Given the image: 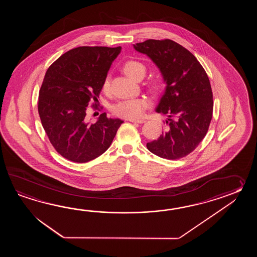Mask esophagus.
Wrapping results in <instances>:
<instances>
[{
  "label": "esophagus",
  "mask_w": 257,
  "mask_h": 257,
  "mask_svg": "<svg viewBox=\"0 0 257 257\" xmlns=\"http://www.w3.org/2000/svg\"><path fill=\"white\" fill-rule=\"evenodd\" d=\"M130 121L132 123H138V124H142V123L146 122L144 119H130Z\"/></svg>",
  "instance_id": "esophagus-1"
}]
</instances>
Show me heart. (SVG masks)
<instances>
[{"instance_id":"obj_1","label":"heart","mask_w":257,"mask_h":257,"mask_svg":"<svg viewBox=\"0 0 257 257\" xmlns=\"http://www.w3.org/2000/svg\"><path fill=\"white\" fill-rule=\"evenodd\" d=\"M123 71H125L126 75L131 77L133 80H142L146 74V67L145 65L138 61V60H127L123 66ZM161 82L154 81L151 83L150 88L153 92H158L161 89ZM110 88V78L106 76L104 78V82L102 83V89L104 92H108ZM150 106V101L147 98L126 99L120 101L116 104H113L111 107V112L115 115L120 116L126 119H136L142 116L145 110Z\"/></svg>"}]
</instances>
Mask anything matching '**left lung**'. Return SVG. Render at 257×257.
I'll list each match as a JSON object with an SVG mask.
<instances>
[{
  "label": "left lung",
  "mask_w": 257,
  "mask_h": 257,
  "mask_svg": "<svg viewBox=\"0 0 257 257\" xmlns=\"http://www.w3.org/2000/svg\"><path fill=\"white\" fill-rule=\"evenodd\" d=\"M163 74L166 87L156 112L166 115L165 131L148 150L177 160L192 153L206 136L212 118L213 94L206 71L189 50L171 39H148L133 45Z\"/></svg>",
  "instance_id": "1"
}]
</instances>
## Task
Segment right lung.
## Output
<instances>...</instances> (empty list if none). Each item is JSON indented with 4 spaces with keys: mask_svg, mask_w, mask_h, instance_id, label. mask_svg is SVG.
Returning <instances> with one entry per match:
<instances>
[{
    "mask_svg": "<svg viewBox=\"0 0 257 257\" xmlns=\"http://www.w3.org/2000/svg\"><path fill=\"white\" fill-rule=\"evenodd\" d=\"M121 47H79L49 66L39 90V117L57 153L74 163H87L109 148L123 121L103 113L90 123L86 109L96 101Z\"/></svg>",
    "mask_w": 257,
    "mask_h": 257,
    "instance_id": "obj_1",
    "label": "right lung"
}]
</instances>
